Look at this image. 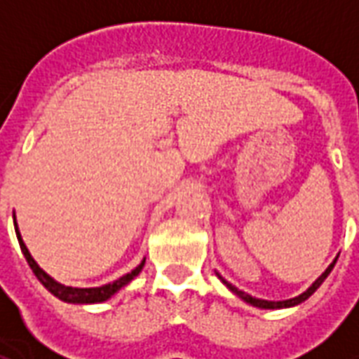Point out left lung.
I'll use <instances>...</instances> for the list:
<instances>
[{
  "instance_id": "8db88e82",
  "label": "left lung",
  "mask_w": 359,
  "mask_h": 359,
  "mask_svg": "<svg viewBox=\"0 0 359 359\" xmlns=\"http://www.w3.org/2000/svg\"><path fill=\"white\" fill-rule=\"evenodd\" d=\"M337 259H339V257H334V262H332L331 265H329V267H327V269L323 271V273H321V277H317L316 278V283H313V285L309 286L308 290H306V292H302V294H298V296H296V298H290V300H278V302H273V300H262V298H256V296H250V294H246V292H242V290H238V288H236V286L234 285H231V283H229V280H225V278L221 277V275H219L217 273V277L221 278V283H223V285L226 286V288H229V290H231V292L233 294H236V296H238V298H241V300H244L246 302V304H250V306H254V308H259V309H283V308H294V306H298V304H302V302H306L309 298V296H311V294L316 292L317 288H319V286L323 285V280L327 277H329V273H331L332 271V267H334V264H337Z\"/></svg>"
}]
</instances>
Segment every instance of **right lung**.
I'll return each mask as SVG.
<instances>
[{"instance_id":"1","label":"right lung","mask_w":359,"mask_h":359,"mask_svg":"<svg viewBox=\"0 0 359 359\" xmlns=\"http://www.w3.org/2000/svg\"><path fill=\"white\" fill-rule=\"evenodd\" d=\"M15 219V217H13ZM15 233H17V238H19V244H20V250H22V256L27 257L28 265H30V269L34 271V275L38 277V280L42 283L48 290H50L53 296H57L59 300L67 302V304H100V302H105L109 300L111 296H115V294L121 290V288H125L130 280H133L138 273L142 271L144 264H146V259H142V264L133 269L130 273H126L123 275L121 278L117 280H113V283H107V285L103 286H94V288H76V286H65L57 283L55 278L50 277L46 271L40 267V265L36 264L34 257L30 256V252H28L27 244L22 241V236H20V231H19V225H17V219H15Z\"/></svg>"}]
</instances>
